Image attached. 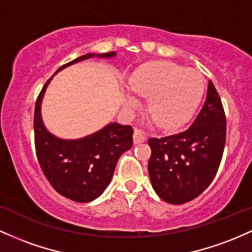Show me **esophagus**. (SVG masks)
<instances>
[{"instance_id": "34e87169", "label": "esophagus", "mask_w": 252, "mask_h": 252, "mask_svg": "<svg viewBox=\"0 0 252 252\" xmlns=\"http://www.w3.org/2000/svg\"><path fill=\"white\" fill-rule=\"evenodd\" d=\"M132 139H134V143L135 145H139V143H142L146 141V135L145 132L140 129H135L134 130V135H132Z\"/></svg>"}]
</instances>
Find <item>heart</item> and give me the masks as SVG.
Returning <instances> with one entry per match:
<instances>
[{"label": "heart", "instance_id": "obj_1", "mask_svg": "<svg viewBox=\"0 0 252 252\" xmlns=\"http://www.w3.org/2000/svg\"><path fill=\"white\" fill-rule=\"evenodd\" d=\"M132 92L148 99V112L164 129H176L187 123L200 105L206 79L198 70L184 68L170 61H154L140 65L129 80ZM128 109L140 100L132 93L124 95Z\"/></svg>", "mask_w": 252, "mask_h": 252}]
</instances>
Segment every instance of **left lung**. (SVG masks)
Returning a JSON list of instances; mask_svg holds the SVG:
<instances>
[{
  "mask_svg": "<svg viewBox=\"0 0 252 252\" xmlns=\"http://www.w3.org/2000/svg\"><path fill=\"white\" fill-rule=\"evenodd\" d=\"M225 141V112L209 81L202 110L189 129L148 140V173L157 195L171 204H183L201 195L217 175Z\"/></svg>",
  "mask_w": 252,
  "mask_h": 252,
  "instance_id": "8db88e82",
  "label": "left lung"
}]
</instances>
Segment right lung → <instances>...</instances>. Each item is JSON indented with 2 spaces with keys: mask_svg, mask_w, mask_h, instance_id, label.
I'll use <instances>...</instances> for the list:
<instances>
[{
  "mask_svg": "<svg viewBox=\"0 0 252 252\" xmlns=\"http://www.w3.org/2000/svg\"><path fill=\"white\" fill-rule=\"evenodd\" d=\"M116 52L86 54L59 68L63 70L74 63L98 57L112 59ZM52 80L41 90L34 109V143L41 171L57 192L75 202H91L105 191L111 182L118 159L132 146L130 126L109 123L100 130L80 137L61 139L46 129L41 117V101Z\"/></svg>",
  "mask_w": 252,
  "mask_h": 252,
  "instance_id": "right-lung-1",
  "label": "right lung"
}]
</instances>
